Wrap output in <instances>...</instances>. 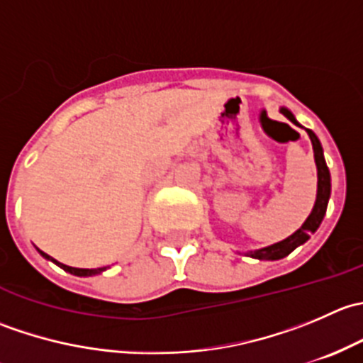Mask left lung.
<instances>
[{"label":"left lung","instance_id":"8db88e82","mask_svg":"<svg viewBox=\"0 0 363 363\" xmlns=\"http://www.w3.org/2000/svg\"><path fill=\"white\" fill-rule=\"evenodd\" d=\"M281 113L286 116L291 123L300 126L298 121L295 119V116L291 113L288 108H281ZM307 135L311 138V144H313V151H314V161H316V168H318V193H316V202H314L313 211H311L309 218L306 219L302 226L290 235L288 239L281 240V242L272 244V246H267L262 247V250H256V251H250L247 255L251 258L256 259H281L284 256L290 255L291 251L296 250L298 246H302L303 242H307L311 237V233L316 232L320 228L321 221L325 218V212H327V205H328V199H330V172H328L327 163H325V156H323V147H321L320 140L318 137L314 135V131L307 130Z\"/></svg>","mask_w":363,"mask_h":363}]
</instances>
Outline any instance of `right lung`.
Wrapping results in <instances>:
<instances>
[{
  "label": "right lung",
  "mask_w": 363,
  "mask_h": 363,
  "mask_svg": "<svg viewBox=\"0 0 363 363\" xmlns=\"http://www.w3.org/2000/svg\"><path fill=\"white\" fill-rule=\"evenodd\" d=\"M38 252L43 256V258L50 259V262H54L57 267H61V269L67 270V272L73 274V276H80V277L96 276V274H101V272H104V270H105V267H101V269H75V267H68V265H65V263H60V262H57V259H54L52 256L47 255V252H43V251H40V250H38Z\"/></svg>",
  "instance_id": "1"
}]
</instances>
